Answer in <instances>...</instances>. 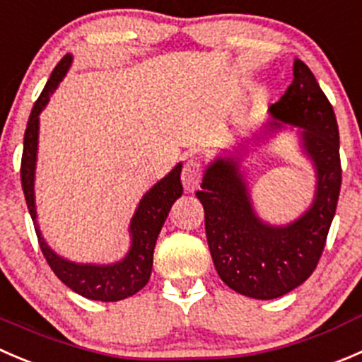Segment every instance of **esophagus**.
<instances>
[{"mask_svg": "<svg viewBox=\"0 0 362 362\" xmlns=\"http://www.w3.org/2000/svg\"><path fill=\"white\" fill-rule=\"evenodd\" d=\"M202 182V164L196 159H191L185 163L184 170H182V184L187 192H194L199 187Z\"/></svg>", "mask_w": 362, "mask_h": 362, "instance_id": "esophagus-1", "label": "esophagus"}]
</instances>
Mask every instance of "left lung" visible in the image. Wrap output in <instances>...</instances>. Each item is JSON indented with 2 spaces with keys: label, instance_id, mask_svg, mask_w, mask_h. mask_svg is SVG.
Returning <instances> with one entry per match:
<instances>
[{
  "label": "left lung",
  "instance_id": "left-lung-1",
  "mask_svg": "<svg viewBox=\"0 0 362 362\" xmlns=\"http://www.w3.org/2000/svg\"><path fill=\"white\" fill-rule=\"evenodd\" d=\"M270 118L256 141L297 127L303 153L317 175L310 209L288 224L265 223L256 214L240 170L242 152L217 156L196 192L205 210V231L219 278L252 299H278L303 285L317 269L341 187L339 132L331 103L308 65L296 58L293 81L269 107Z\"/></svg>",
  "mask_w": 362,
  "mask_h": 362
}]
</instances>
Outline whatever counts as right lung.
<instances>
[{"instance_id": "add662e5", "label": "right lung", "mask_w": 362, "mask_h": 362, "mask_svg": "<svg viewBox=\"0 0 362 362\" xmlns=\"http://www.w3.org/2000/svg\"><path fill=\"white\" fill-rule=\"evenodd\" d=\"M72 65V54H65L62 62L54 66L51 77L45 83L40 97L31 110L24 132L23 160H21V182H23L24 198L28 210L33 219L38 244L58 279L65 283L70 290L79 296L103 303H117L138 293L148 283L153 265V247L160 233L164 221L170 214L171 205L182 196V163H178L170 173L160 178L150 191L145 192L129 224L131 247L127 255L115 263H77L63 258L51 249V245L42 237L37 221V205H35V170H37L38 152V129H40V113L47 106L49 99L62 83L65 74Z\"/></svg>"}]
</instances>
